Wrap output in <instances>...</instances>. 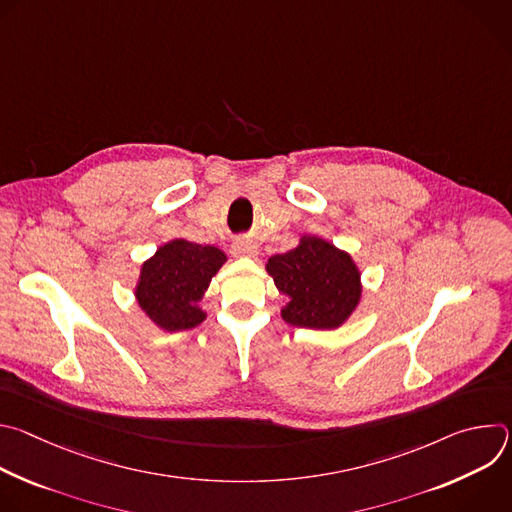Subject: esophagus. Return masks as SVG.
I'll list each match as a JSON object with an SVG mask.
<instances>
[{"label":"esophagus","mask_w":512,"mask_h":512,"mask_svg":"<svg viewBox=\"0 0 512 512\" xmlns=\"http://www.w3.org/2000/svg\"><path fill=\"white\" fill-rule=\"evenodd\" d=\"M233 253L237 255V257H257L259 255V249H257V245H253L251 241H237V243H233Z\"/></svg>","instance_id":"esophagus-1"}]
</instances>
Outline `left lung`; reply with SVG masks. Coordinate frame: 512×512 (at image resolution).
Listing matches in <instances>:
<instances>
[{
	"instance_id": "obj_1",
	"label": "left lung",
	"mask_w": 512,
	"mask_h": 512,
	"mask_svg": "<svg viewBox=\"0 0 512 512\" xmlns=\"http://www.w3.org/2000/svg\"><path fill=\"white\" fill-rule=\"evenodd\" d=\"M265 271L287 298L281 318L291 326L336 330L350 320L362 298L360 269L352 255L318 235H302L294 249L273 255Z\"/></svg>"
}]
</instances>
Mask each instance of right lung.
<instances>
[{
    "mask_svg": "<svg viewBox=\"0 0 512 512\" xmlns=\"http://www.w3.org/2000/svg\"><path fill=\"white\" fill-rule=\"evenodd\" d=\"M225 263L218 247L172 239L141 263L133 287L137 306L164 332L196 328L206 320L200 302Z\"/></svg>",
    "mask_w": 512,
    "mask_h": 512,
    "instance_id": "add662e5",
    "label": "right lung"
}]
</instances>
